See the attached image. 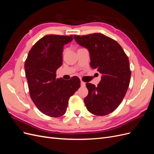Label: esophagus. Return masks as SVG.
<instances>
[{
  "mask_svg": "<svg viewBox=\"0 0 154 154\" xmlns=\"http://www.w3.org/2000/svg\"><path fill=\"white\" fill-rule=\"evenodd\" d=\"M81 86L82 87H85V83L83 81H81Z\"/></svg>",
  "mask_w": 154,
  "mask_h": 154,
  "instance_id": "esophagus-1",
  "label": "esophagus"
}]
</instances>
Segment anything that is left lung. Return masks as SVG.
I'll list each match as a JSON object with an SVG mask.
<instances>
[{
    "mask_svg": "<svg viewBox=\"0 0 154 154\" xmlns=\"http://www.w3.org/2000/svg\"><path fill=\"white\" fill-rule=\"evenodd\" d=\"M74 39L88 50L91 67L102 74L97 86L86 83L88 94L84 102L87 110L96 116L112 112L122 103L129 86L131 71L127 55L117 42L101 33L74 35Z\"/></svg>",
    "mask_w": 154,
    "mask_h": 154,
    "instance_id": "obj_1",
    "label": "left lung"
}]
</instances>
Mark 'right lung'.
<instances>
[{
	"label": "right lung",
	"instance_id": "obj_1",
	"mask_svg": "<svg viewBox=\"0 0 154 154\" xmlns=\"http://www.w3.org/2000/svg\"><path fill=\"white\" fill-rule=\"evenodd\" d=\"M72 35H48L37 41L29 51L24 69L32 101L40 112L58 118L66 112L69 99L80 87V80L57 78L62 66L63 45L72 40Z\"/></svg>",
	"mask_w": 154,
	"mask_h": 154
}]
</instances>
